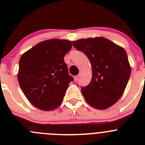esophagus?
I'll return each instance as SVG.
<instances>
[{
    "mask_svg": "<svg viewBox=\"0 0 145 145\" xmlns=\"http://www.w3.org/2000/svg\"><path fill=\"white\" fill-rule=\"evenodd\" d=\"M79 77H80V75H76V76H75L74 77V81H78V78H79Z\"/></svg>",
    "mask_w": 145,
    "mask_h": 145,
    "instance_id": "34e87169",
    "label": "esophagus"
}]
</instances>
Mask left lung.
I'll use <instances>...</instances> for the list:
<instances>
[{
  "label": "left lung",
  "mask_w": 145,
  "mask_h": 145,
  "mask_svg": "<svg viewBox=\"0 0 145 145\" xmlns=\"http://www.w3.org/2000/svg\"><path fill=\"white\" fill-rule=\"evenodd\" d=\"M73 45L86 54L92 66L91 81L81 88L85 100L97 109L112 106L122 96L131 76L125 50L103 37L79 39Z\"/></svg>",
  "instance_id": "1"
}]
</instances>
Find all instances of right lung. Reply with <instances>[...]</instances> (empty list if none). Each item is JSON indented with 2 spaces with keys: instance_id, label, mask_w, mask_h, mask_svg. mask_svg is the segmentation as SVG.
<instances>
[{
  "instance_id": "add662e5",
  "label": "right lung",
  "mask_w": 145,
  "mask_h": 145,
  "mask_svg": "<svg viewBox=\"0 0 145 145\" xmlns=\"http://www.w3.org/2000/svg\"><path fill=\"white\" fill-rule=\"evenodd\" d=\"M71 47L70 40L50 39L36 44L20 57L19 84L27 100L38 109L51 111L62 103L74 80L64 60Z\"/></svg>"
}]
</instances>
